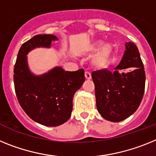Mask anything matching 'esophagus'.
Here are the masks:
<instances>
[{
	"instance_id": "obj_1",
	"label": "esophagus",
	"mask_w": 156,
	"mask_h": 156,
	"mask_svg": "<svg viewBox=\"0 0 156 156\" xmlns=\"http://www.w3.org/2000/svg\"><path fill=\"white\" fill-rule=\"evenodd\" d=\"M85 77H86V78L87 80H90L92 78L91 74H90L89 72H87V71H86V72H85Z\"/></svg>"
}]
</instances>
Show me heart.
I'll list each match as a JSON object with an SVG mask.
<instances>
[{
    "label": "heart",
    "instance_id": "1",
    "mask_svg": "<svg viewBox=\"0 0 156 156\" xmlns=\"http://www.w3.org/2000/svg\"><path fill=\"white\" fill-rule=\"evenodd\" d=\"M115 52V45L110 41L104 43L102 39L93 41L86 49H84V52L88 55L97 52L92 59L91 65L97 70H105L110 66Z\"/></svg>",
    "mask_w": 156,
    "mask_h": 156
}]
</instances>
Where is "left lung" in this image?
Wrapping results in <instances>:
<instances>
[{
	"instance_id": "8db88e82",
	"label": "left lung",
	"mask_w": 156,
	"mask_h": 156,
	"mask_svg": "<svg viewBox=\"0 0 156 156\" xmlns=\"http://www.w3.org/2000/svg\"><path fill=\"white\" fill-rule=\"evenodd\" d=\"M96 103L99 113L108 121L127 119L140 106L145 86V72L136 44H125L121 61L112 73L93 71Z\"/></svg>"
}]
</instances>
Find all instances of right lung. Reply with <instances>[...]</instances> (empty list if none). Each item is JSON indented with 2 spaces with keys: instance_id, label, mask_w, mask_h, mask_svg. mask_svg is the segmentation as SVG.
<instances>
[{
  "instance_id": "1",
  "label": "right lung",
  "mask_w": 156,
  "mask_h": 156,
  "mask_svg": "<svg viewBox=\"0 0 156 156\" xmlns=\"http://www.w3.org/2000/svg\"><path fill=\"white\" fill-rule=\"evenodd\" d=\"M58 41L52 34H39L21 46L14 67V84L20 106L31 119L45 126H58L68 120L74 93L85 82L83 69L66 71L55 67L35 74L28 64L27 55L37 48H49Z\"/></svg>"
}]
</instances>
